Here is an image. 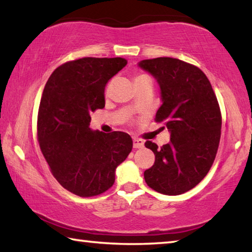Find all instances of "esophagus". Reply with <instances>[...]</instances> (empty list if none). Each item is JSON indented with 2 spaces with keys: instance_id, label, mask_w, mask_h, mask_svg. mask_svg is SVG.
<instances>
[{
  "instance_id": "obj_1",
  "label": "esophagus",
  "mask_w": 252,
  "mask_h": 252,
  "mask_svg": "<svg viewBox=\"0 0 252 252\" xmlns=\"http://www.w3.org/2000/svg\"><path fill=\"white\" fill-rule=\"evenodd\" d=\"M143 147H144L143 140L138 139V138H133V148H135V149H142Z\"/></svg>"
}]
</instances>
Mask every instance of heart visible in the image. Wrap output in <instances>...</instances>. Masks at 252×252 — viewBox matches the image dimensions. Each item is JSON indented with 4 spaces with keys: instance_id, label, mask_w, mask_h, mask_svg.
Instances as JSON below:
<instances>
[{
    "instance_id": "1",
    "label": "heart",
    "mask_w": 252,
    "mask_h": 252,
    "mask_svg": "<svg viewBox=\"0 0 252 252\" xmlns=\"http://www.w3.org/2000/svg\"><path fill=\"white\" fill-rule=\"evenodd\" d=\"M149 78V76L148 75H144V74H140V75H138V76H136V78H135V80H140V79H148ZM149 79H150V78H149Z\"/></svg>"
}]
</instances>
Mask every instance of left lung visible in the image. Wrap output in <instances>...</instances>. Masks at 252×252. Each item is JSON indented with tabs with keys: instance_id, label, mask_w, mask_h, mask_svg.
Instances as JSON below:
<instances>
[{
	"instance_id": "1",
	"label": "left lung",
	"mask_w": 252,
	"mask_h": 252,
	"mask_svg": "<svg viewBox=\"0 0 252 252\" xmlns=\"http://www.w3.org/2000/svg\"><path fill=\"white\" fill-rule=\"evenodd\" d=\"M139 66L160 85L162 105L156 121L171 133L170 142L161 148L144 143L156 156L144 180L157 192L185 193L207 176L215 161L221 135L218 100L206 74L190 63L157 58L140 61Z\"/></svg>"
}]
</instances>
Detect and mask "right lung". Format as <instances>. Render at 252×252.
I'll use <instances>...</instances> for the list:
<instances>
[{"label":"right lung","mask_w":252,"mask_h":252,"mask_svg":"<svg viewBox=\"0 0 252 252\" xmlns=\"http://www.w3.org/2000/svg\"><path fill=\"white\" fill-rule=\"evenodd\" d=\"M122 58H82L55 69L46 82L37 114V140L51 172L79 197L105 192L116 169L132 150L121 131H92L91 112L105 105L108 81L126 65Z\"/></svg>","instance_id":"1"}]
</instances>
